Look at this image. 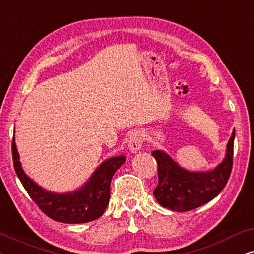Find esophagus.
<instances>
[{
    "mask_svg": "<svg viewBox=\"0 0 254 254\" xmlns=\"http://www.w3.org/2000/svg\"><path fill=\"white\" fill-rule=\"evenodd\" d=\"M143 134L141 131H134L131 133L129 136V140H128V149L131 152H136L141 149L142 143H143Z\"/></svg>",
    "mask_w": 254,
    "mask_h": 254,
    "instance_id": "1",
    "label": "esophagus"
}]
</instances>
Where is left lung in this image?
Returning a JSON list of instances; mask_svg holds the SVG:
<instances>
[{"label": "left lung", "mask_w": 254, "mask_h": 254, "mask_svg": "<svg viewBox=\"0 0 254 254\" xmlns=\"http://www.w3.org/2000/svg\"><path fill=\"white\" fill-rule=\"evenodd\" d=\"M235 129L229 138L225 157L208 171H190L180 166L164 150H154L157 161L158 186L154 196L162 207L172 211H189L209 202L227 185L232 169Z\"/></svg>", "instance_id": "1"}]
</instances>
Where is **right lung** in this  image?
I'll return each mask as SVG.
<instances>
[{
    "label": "right lung",
    "instance_id": "1",
    "mask_svg": "<svg viewBox=\"0 0 254 254\" xmlns=\"http://www.w3.org/2000/svg\"><path fill=\"white\" fill-rule=\"evenodd\" d=\"M11 149L15 171L31 199L52 220L69 224L88 223L102 216L110 201L111 179L126 161L124 155L105 159L81 187L71 192L55 193L38 185L24 171L15 136Z\"/></svg>",
    "mask_w": 254,
    "mask_h": 254
}]
</instances>
